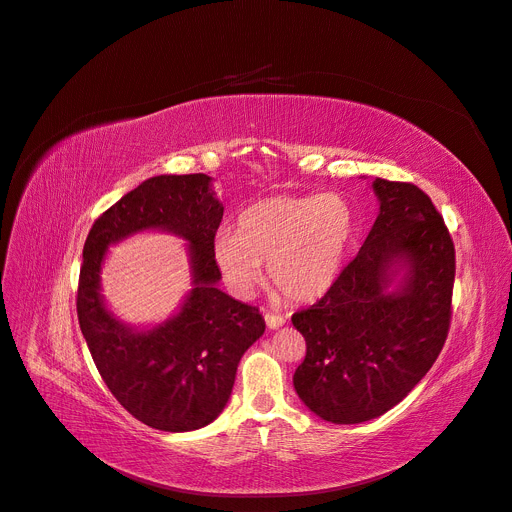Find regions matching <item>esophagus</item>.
<instances>
[{"instance_id": "34e87169", "label": "esophagus", "mask_w": 512, "mask_h": 512, "mask_svg": "<svg viewBox=\"0 0 512 512\" xmlns=\"http://www.w3.org/2000/svg\"><path fill=\"white\" fill-rule=\"evenodd\" d=\"M265 324L270 330H278L286 324V319L282 315H274V313H265Z\"/></svg>"}]
</instances>
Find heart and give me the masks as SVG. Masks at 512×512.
Masks as SVG:
<instances>
[{"label": "heart", "mask_w": 512, "mask_h": 512, "mask_svg": "<svg viewBox=\"0 0 512 512\" xmlns=\"http://www.w3.org/2000/svg\"><path fill=\"white\" fill-rule=\"evenodd\" d=\"M357 215L346 197L276 195L238 215V232L220 228L211 255L236 294H251L270 263V278L292 301H315L334 286L355 240Z\"/></svg>", "instance_id": "b5f03b06"}]
</instances>
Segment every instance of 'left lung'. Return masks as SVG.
Instances as JSON below:
<instances>
[{
	"label": "left lung",
	"instance_id": "left-lung-1",
	"mask_svg": "<svg viewBox=\"0 0 512 512\" xmlns=\"http://www.w3.org/2000/svg\"><path fill=\"white\" fill-rule=\"evenodd\" d=\"M380 211L334 286L292 315L307 342L294 390L324 421L353 425L396 407L438 359L450 326L454 245L432 199L371 182Z\"/></svg>",
	"mask_w": 512,
	"mask_h": 512
}]
</instances>
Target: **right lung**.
Segmentation results:
<instances>
[{
  "instance_id": "add662e5",
  "label": "right lung",
  "mask_w": 512,
  "mask_h": 512,
  "mask_svg": "<svg viewBox=\"0 0 512 512\" xmlns=\"http://www.w3.org/2000/svg\"><path fill=\"white\" fill-rule=\"evenodd\" d=\"M224 215L207 174H161L126 193L93 224L80 267L76 311L91 357L120 405L161 432H193L218 417L236 367L265 332L257 307L218 288L211 240ZM141 231L187 242L192 288L174 316L134 329L106 309L100 270L110 246Z\"/></svg>"
}]
</instances>
